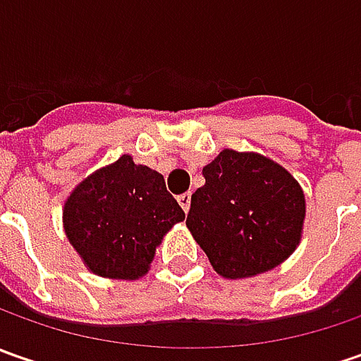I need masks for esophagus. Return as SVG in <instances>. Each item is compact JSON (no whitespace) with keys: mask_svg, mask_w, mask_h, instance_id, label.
<instances>
[{"mask_svg":"<svg viewBox=\"0 0 361 361\" xmlns=\"http://www.w3.org/2000/svg\"><path fill=\"white\" fill-rule=\"evenodd\" d=\"M178 204L183 207V211H185V213H188V209H190V192L178 195Z\"/></svg>","mask_w":361,"mask_h":361,"instance_id":"1","label":"esophagus"}]
</instances>
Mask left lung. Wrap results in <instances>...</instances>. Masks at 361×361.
Here are the masks:
<instances>
[{
    "label": "left lung",
    "instance_id": "8db88e82",
    "mask_svg": "<svg viewBox=\"0 0 361 361\" xmlns=\"http://www.w3.org/2000/svg\"><path fill=\"white\" fill-rule=\"evenodd\" d=\"M202 176L204 185L190 197L187 227L219 275L253 277L295 251L305 195L281 164L225 148Z\"/></svg>",
    "mask_w": 361,
    "mask_h": 361
}]
</instances>
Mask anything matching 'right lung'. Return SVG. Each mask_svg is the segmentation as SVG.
I'll list each match as a JSON object with an SVG mask.
<instances>
[{"label": "right lung", "mask_w": 361, "mask_h": 361, "mask_svg": "<svg viewBox=\"0 0 361 361\" xmlns=\"http://www.w3.org/2000/svg\"><path fill=\"white\" fill-rule=\"evenodd\" d=\"M185 211L164 176L128 154L92 173L63 204V229L84 265L100 277L138 279Z\"/></svg>", "instance_id": "right-lung-1"}]
</instances>
